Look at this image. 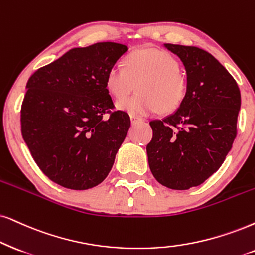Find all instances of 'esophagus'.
Wrapping results in <instances>:
<instances>
[{
	"instance_id": "1",
	"label": "esophagus",
	"mask_w": 255,
	"mask_h": 255,
	"mask_svg": "<svg viewBox=\"0 0 255 255\" xmlns=\"http://www.w3.org/2000/svg\"><path fill=\"white\" fill-rule=\"evenodd\" d=\"M138 121H142V119L138 118V117H135V115H130V122H131V125L137 124Z\"/></svg>"
}]
</instances>
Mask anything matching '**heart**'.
I'll return each instance as SVG.
<instances>
[{
  "instance_id": "obj_1",
  "label": "heart",
  "mask_w": 255,
  "mask_h": 255,
  "mask_svg": "<svg viewBox=\"0 0 255 255\" xmlns=\"http://www.w3.org/2000/svg\"><path fill=\"white\" fill-rule=\"evenodd\" d=\"M124 66H113L106 74L105 87L109 95L122 100L138 83L136 96L118 104L121 111L133 115L159 112L162 115L179 111L188 96L189 83L180 63L169 51L144 47L124 57Z\"/></svg>"
}]
</instances>
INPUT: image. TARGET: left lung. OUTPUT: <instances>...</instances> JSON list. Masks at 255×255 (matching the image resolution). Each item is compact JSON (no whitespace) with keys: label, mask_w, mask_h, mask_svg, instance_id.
<instances>
[{"label":"left lung","mask_w":255,"mask_h":255,"mask_svg":"<svg viewBox=\"0 0 255 255\" xmlns=\"http://www.w3.org/2000/svg\"><path fill=\"white\" fill-rule=\"evenodd\" d=\"M165 47L183 62L188 96L174 114L149 122L148 163L161 185L188 189L217 172L231 150L238 133L240 89L208 51L172 43Z\"/></svg>","instance_id":"obj_1"}]
</instances>
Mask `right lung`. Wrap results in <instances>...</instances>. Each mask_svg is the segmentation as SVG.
<instances>
[{
  "instance_id": "add662e5",
  "label": "right lung",
  "mask_w": 255,
  "mask_h": 255,
  "mask_svg": "<svg viewBox=\"0 0 255 255\" xmlns=\"http://www.w3.org/2000/svg\"><path fill=\"white\" fill-rule=\"evenodd\" d=\"M127 49L115 42L73 48L29 77L22 136L38 168L57 185L82 191L111 172L130 119L115 111L105 79Z\"/></svg>"
}]
</instances>
